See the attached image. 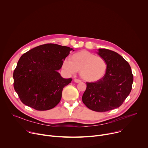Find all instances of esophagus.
I'll return each instance as SVG.
<instances>
[{"mask_svg":"<svg viewBox=\"0 0 148 148\" xmlns=\"http://www.w3.org/2000/svg\"><path fill=\"white\" fill-rule=\"evenodd\" d=\"M74 82H76V83H78V82H81V80L78 79H74Z\"/></svg>","mask_w":148,"mask_h":148,"instance_id":"1","label":"esophagus"}]
</instances>
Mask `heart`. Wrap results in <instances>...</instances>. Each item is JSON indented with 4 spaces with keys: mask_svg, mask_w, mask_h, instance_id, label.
I'll use <instances>...</instances> for the list:
<instances>
[{
    "mask_svg": "<svg viewBox=\"0 0 148 148\" xmlns=\"http://www.w3.org/2000/svg\"><path fill=\"white\" fill-rule=\"evenodd\" d=\"M107 62L102 57L87 50H81L72 54L70 60L66 59L62 69L67 74L73 75L79 71L81 78L89 82L101 79L106 74Z\"/></svg>",
    "mask_w": 148,
    "mask_h": 148,
    "instance_id": "obj_1",
    "label": "heart"
}]
</instances>
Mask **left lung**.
I'll return each instance as SVG.
<instances>
[{
	"label": "left lung",
	"mask_w": 148,
	"mask_h": 148,
	"mask_svg": "<svg viewBox=\"0 0 148 148\" xmlns=\"http://www.w3.org/2000/svg\"><path fill=\"white\" fill-rule=\"evenodd\" d=\"M107 62V70L99 81L87 82L82 100L89 109L105 112L119 107L130 94L134 77L129 63L117 53L105 49L97 52Z\"/></svg>",
	"instance_id": "left-lung-1"
}]
</instances>
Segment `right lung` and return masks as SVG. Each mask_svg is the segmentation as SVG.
Listing matches in <instances>:
<instances>
[{"label":"right lung","instance_id":"right-lung-1","mask_svg":"<svg viewBox=\"0 0 148 148\" xmlns=\"http://www.w3.org/2000/svg\"><path fill=\"white\" fill-rule=\"evenodd\" d=\"M73 49L56 44L34 47L20 57L13 72L14 88L21 101L38 111L53 108L71 78L58 72Z\"/></svg>","mask_w":148,"mask_h":148}]
</instances>
